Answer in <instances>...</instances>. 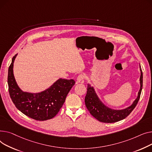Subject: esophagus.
<instances>
[{
    "mask_svg": "<svg viewBox=\"0 0 152 152\" xmlns=\"http://www.w3.org/2000/svg\"><path fill=\"white\" fill-rule=\"evenodd\" d=\"M85 77L83 74H80L78 76L77 79V83H83L85 82Z\"/></svg>",
    "mask_w": 152,
    "mask_h": 152,
    "instance_id": "1",
    "label": "esophagus"
}]
</instances>
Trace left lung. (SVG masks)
I'll list each match as a JSON object with an SVG mask.
<instances>
[{
  "label": "left lung",
  "mask_w": 152,
  "mask_h": 152,
  "mask_svg": "<svg viewBox=\"0 0 152 152\" xmlns=\"http://www.w3.org/2000/svg\"><path fill=\"white\" fill-rule=\"evenodd\" d=\"M140 90L135 101L131 105L122 110H114L105 106L98 97L93 86L90 84L87 86V93L85 98V102L87 109L93 117L98 121L103 123H115L126 118L131 112L136 107L140 99V96L143 84V74L140 68Z\"/></svg>",
  "instance_id": "8db88e82"
}]
</instances>
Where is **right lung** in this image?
Returning a JSON list of instances; mask_svg holds the SVG:
<instances>
[{
  "label": "right lung",
  "mask_w": 152,
  "mask_h": 152,
  "mask_svg": "<svg viewBox=\"0 0 152 152\" xmlns=\"http://www.w3.org/2000/svg\"><path fill=\"white\" fill-rule=\"evenodd\" d=\"M15 55L8 68V85L16 107L28 117L39 121L51 119L63 105L66 96L75 85L74 80L59 78L46 90L38 93L24 92L18 86L13 75Z\"/></svg>",
  "instance_id": "add662e5"
}]
</instances>
